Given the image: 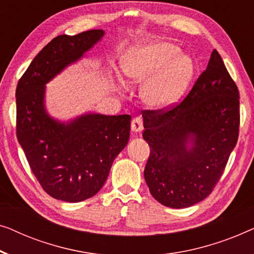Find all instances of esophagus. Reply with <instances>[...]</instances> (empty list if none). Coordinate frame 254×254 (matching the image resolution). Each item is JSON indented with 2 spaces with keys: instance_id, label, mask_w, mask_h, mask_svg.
<instances>
[{
  "instance_id": "34e87169",
  "label": "esophagus",
  "mask_w": 254,
  "mask_h": 254,
  "mask_svg": "<svg viewBox=\"0 0 254 254\" xmlns=\"http://www.w3.org/2000/svg\"><path fill=\"white\" fill-rule=\"evenodd\" d=\"M144 128V123L140 117H135L131 121V130L133 132H140Z\"/></svg>"
}]
</instances>
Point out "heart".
<instances>
[{
	"instance_id": "b5f03b06",
	"label": "heart",
	"mask_w": 254,
	"mask_h": 254,
	"mask_svg": "<svg viewBox=\"0 0 254 254\" xmlns=\"http://www.w3.org/2000/svg\"><path fill=\"white\" fill-rule=\"evenodd\" d=\"M124 77L133 84H144L141 99L153 108L173 105L183 95L194 74L190 56L181 54L170 42H151L132 48L122 59Z\"/></svg>"
}]
</instances>
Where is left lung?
Returning a JSON list of instances; mask_svg holds the SVG:
<instances>
[{
  "label": "left lung",
  "mask_w": 254,
  "mask_h": 254,
  "mask_svg": "<svg viewBox=\"0 0 254 254\" xmlns=\"http://www.w3.org/2000/svg\"><path fill=\"white\" fill-rule=\"evenodd\" d=\"M142 119L151 147L144 176L153 198L171 208L205 199L237 144L241 120L237 85L217 51L181 102L142 110Z\"/></svg>",
  "instance_id": "1"
}]
</instances>
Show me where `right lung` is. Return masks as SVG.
<instances>
[{
	"label": "right lung",
	"mask_w": 254,
	"mask_h": 254,
	"mask_svg": "<svg viewBox=\"0 0 254 254\" xmlns=\"http://www.w3.org/2000/svg\"><path fill=\"white\" fill-rule=\"evenodd\" d=\"M102 35V30H91L54 38L34 57L16 88V134L32 173L51 197L67 202L83 201L101 190L130 137L128 115L88 114L62 124L44 107L46 83Z\"/></svg>",
	"instance_id": "right-lung-1"
}]
</instances>
